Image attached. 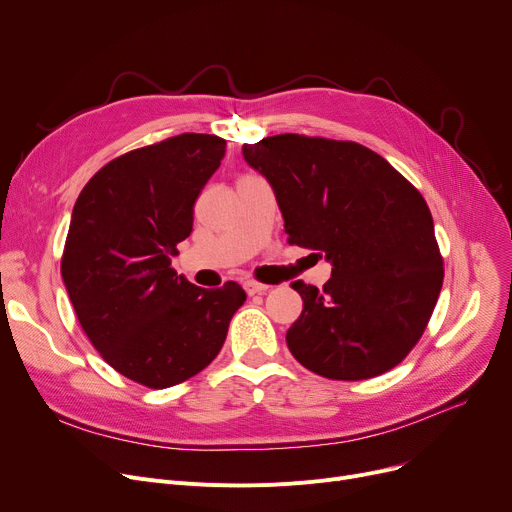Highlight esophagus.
<instances>
[{
	"label": "esophagus",
	"instance_id": "obj_1",
	"mask_svg": "<svg viewBox=\"0 0 512 512\" xmlns=\"http://www.w3.org/2000/svg\"><path fill=\"white\" fill-rule=\"evenodd\" d=\"M267 288H270V286L261 284V282H255V280H247V282H245V290H247L249 294H259V292H265Z\"/></svg>",
	"mask_w": 512,
	"mask_h": 512
}]
</instances>
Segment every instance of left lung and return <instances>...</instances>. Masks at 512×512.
<instances>
[{
    "label": "left lung",
    "instance_id": "8db88e82",
    "mask_svg": "<svg viewBox=\"0 0 512 512\" xmlns=\"http://www.w3.org/2000/svg\"><path fill=\"white\" fill-rule=\"evenodd\" d=\"M270 180L290 245L332 261L317 290L297 282L303 313L286 332L292 357L328 380L386 373L423 336L444 259L423 195L375 151L305 134L242 145Z\"/></svg>",
    "mask_w": 512,
    "mask_h": 512
}]
</instances>
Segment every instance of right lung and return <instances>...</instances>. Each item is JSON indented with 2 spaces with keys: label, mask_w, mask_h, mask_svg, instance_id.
I'll use <instances>...</instances> for the list:
<instances>
[{
  "label": "right lung",
  "mask_w": 512,
  "mask_h": 512,
  "mask_svg": "<svg viewBox=\"0 0 512 512\" xmlns=\"http://www.w3.org/2000/svg\"><path fill=\"white\" fill-rule=\"evenodd\" d=\"M226 141L182 132L132 149L80 191L62 253L70 303L97 353L124 378L161 390L203 371L247 301L236 282L207 290L170 255L193 232V209Z\"/></svg>",
  "instance_id": "add662e5"
}]
</instances>
